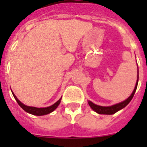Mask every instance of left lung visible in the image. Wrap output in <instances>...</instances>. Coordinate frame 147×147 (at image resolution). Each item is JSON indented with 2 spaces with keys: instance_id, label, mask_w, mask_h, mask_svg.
Returning <instances> with one entry per match:
<instances>
[{
  "instance_id": "left-lung-1",
  "label": "left lung",
  "mask_w": 147,
  "mask_h": 147,
  "mask_svg": "<svg viewBox=\"0 0 147 147\" xmlns=\"http://www.w3.org/2000/svg\"><path fill=\"white\" fill-rule=\"evenodd\" d=\"M138 79H139V73L137 75V83H136V85H135L134 89V92H132V94H130V96L126 99L125 100H123L122 102L118 103V104H116V105H112V106H108V107H103V106H99V105H97L95 104H94L92 101L88 100V105L93 111H94L95 112H97L98 114H115L116 112H117L120 110L123 109V107H125L127 105L130 103V101L132 100L133 97L134 95L135 92L137 90V85H138Z\"/></svg>"
}]
</instances>
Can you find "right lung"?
Listing matches in <instances>:
<instances>
[{
	"label": "right lung",
	"mask_w": 147,
	"mask_h": 147,
	"mask_svg": "<svg viewBox=\"0 0 147 147\" xmlns=\"http://www.w3.org/2000/svg\"><path fill=\"white\" fill-rule=\"evenodd\" d=\"M13 95L14 97L15 100H17V102L18 103V105L20 106V107L23 108V109L26 112L29 113V114H33V115H36V116H42V115H46V114H48L51 112H53L54 110L56 108V107L59 106V105L60 104V101H61V99L62 98H60L59 100L56 101V102L54 104V105H51L49 107H40V108H38V107H30V106H26V105H24L23 103L20 102L17 98L16 97L13 93L12 92Z\"/></svg>",
	"instance_id": "obj_1"
}]
</instances>
